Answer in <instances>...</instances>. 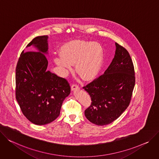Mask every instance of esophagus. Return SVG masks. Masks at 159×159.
Segmentation results:
<instances>
[{"label":"esophagus","instance_id":"1","mask_svg":"<svg viewBox=\"0 0 159 159\" xmlns=\"http://www.w3.org/2000/svg\"><path fill=\"white\" fill-rule=\"evenodd\" d=\"M79 89V86L77 84H73L71 86V90L72 91H75V90H77Z\"/></svg>","mask_w":159,"mask_h":159}]
</instances>
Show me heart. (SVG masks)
<instances>
[{
    "label": "heart",
    "instance_id": "heart-1",
    "mask_svg": "<svg viewBox=\"0 0 159 159\" xmlns=\"http://www.w3.org/2000/svg\"><path fill=\"white\" fill-rule=\"evenodd\" d=\"M103 52L101 45L97 42L83 40L70 42L61 48V55L54 58L56 64L66 75L73 69L80 77L89 81L98 74L102 66Z\"/></svg>",
    "mask_w": 159,
    "mask_h": 159
}]
</instances>
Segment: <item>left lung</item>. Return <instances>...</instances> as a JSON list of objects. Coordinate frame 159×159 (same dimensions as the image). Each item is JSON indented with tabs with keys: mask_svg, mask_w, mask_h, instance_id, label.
Returning a JSON list of instances; mask_svg holds the SVG:
<instances>
[{
	"mask_svg": "<svg viewBox=\"0 0 159 159\" xmlns=\"http://www.w3.org/2000/svg\"><path fill=\"white\" fill-rule=\"evenodd\" d=\"M115 45L114 57L103 75L83 87L92 101L84 115L98 126L110 124L125 111L134 87L131 58L124 47L117 43Z\"/></svg>",
	"mask_w": 159,
	"mask_h": 159,
	"instance_id": "left-lung-1",
	"label": "left lung"
}]
</instances>
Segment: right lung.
I'll return each mask as SVG.
<instances>
[{
    "label": "right lung",
    "mask_w": 159,
    "mask_h": 159,
    "mask_svg": "<svg viewBox=\"0 0 159 159\" xmlns=\"http://www.w3.org/2000/svg\"><path fill=\"white\" fill-rule=\"evenodd\" d=\"M48 37H35L26 47L37 52H21L16 69V97L24 116L37 125L54 121L63 101L70 94L67 81L47 70Z\"/></svg>",
    "instance_id": "obj_1"
}]
</instances>
